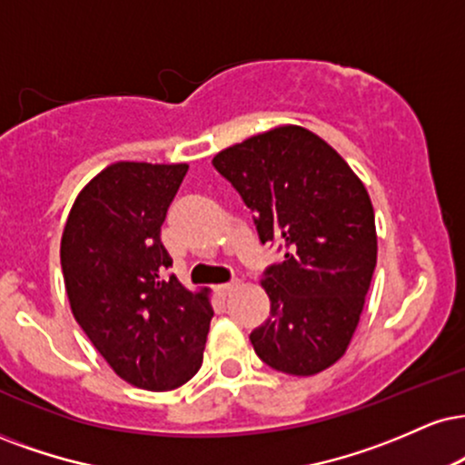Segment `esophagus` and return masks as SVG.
Here are the masks:
<instances>
[{
	"label": "esophagus",
	"mask_w": 465,
	"mask_h": 465,
	"mask_svg": "<svg viewBox=\"0 0 465 465\" xmlns=\"http://www.w3.org/2000/svg\"><path fill=\"white\" fill-rule=\"evenodd\" d=\"M240 286V279H232V282H227V283H221V286H218L216 290L221 294H229L232 292V290H236Z\"/></svg>",
	"instance_id": "esophagus-1"
}]
</instances>
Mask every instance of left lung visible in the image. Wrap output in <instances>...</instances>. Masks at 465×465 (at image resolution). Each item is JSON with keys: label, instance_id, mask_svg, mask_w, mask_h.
<instances>
[{"label": "left lung", "instance_id": "8db88e82", "mask_svg": "<svg viewBox=\"0 0 465 465\" xmlns=\"http://www.w3.org/2000/svg\"><path fill=\"white\" fill-rule=\"evenodd\" d=\"M253 212L260 242H279L264 271L271 318L251 331L257 357L310 377L344 355L377 266L374 210L363 183L322 138L283 125L212 160Z\"/></svg>", "mask_w": 465, "mask_h": 465}]
</instances>
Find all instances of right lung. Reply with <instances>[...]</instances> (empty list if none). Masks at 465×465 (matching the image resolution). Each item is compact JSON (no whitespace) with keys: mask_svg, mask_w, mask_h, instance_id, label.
Masks as SVG:
<instances>
[{"mask_svg":"<svg viewBox=\"0 0 465 465\" xmlns=\"http://www.w3.org/2000/svg\"><path fill=\"white\" fill-rule=\"evenodd\" d=\"M186 171L188 164H110L75 199L60 242L77 324L112 371L151 392L197 374L214 316L205 292L162 277L173 260L160 229Z\"/></svg>","mask_w":465,"mask_h":465,"instance_id":"obj_1","label":"right lung"}]
</instances>
